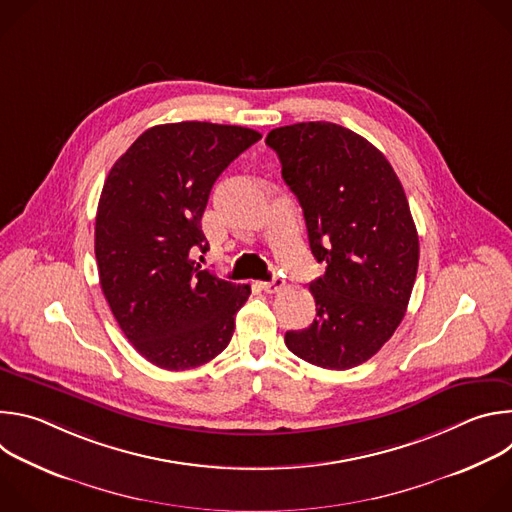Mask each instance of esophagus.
Wrapping results in <instances>:
<instances>
[{"instance_id":"obj_1","label":"esophagus","mask_w":512,"mask_h":512,"mask_svg":"<svg viewBox=\"0 0 512 512\" xmlns=\"http://www.w3.org/2000/svg\"><path fill=\"white\" fill-rule=\"evenodd\" d=\"M283 285H285V281L281 277H273L269 281H261V289L267 291V294H275V291H279Z\"/></svg>"}]
</instances>
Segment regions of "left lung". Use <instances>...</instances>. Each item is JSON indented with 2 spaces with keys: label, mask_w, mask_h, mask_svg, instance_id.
Listing matches in <instances>:
<instances>
[{
  "label": "left lung",
  "mask_w": 512,
  "mask_h": 512,
  "mask_svg": "<svg viewBox=\"0 0 512 512\" xmlns=\"http://www.w3.org/2000/svg\"><path fill=\"white\" fill-rule=\"evenodd\" d=\"M265 143L304 210L316 318L285 332L296 356L346 371L375 356L401 324L419 263V237L403 186L371 141L328 121L271 129Z\"/></svg>",
  "instance_id": "1"
}]
</instances>
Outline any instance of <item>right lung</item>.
<instances>
[{
    "instance_id": "right-lung-1",
    "label": "right lung",
    "mask_w": 512,
    "mask_h": 512,
    "mask_svg": "<svg viewBox=\"0 0 512 512\" xmlns=\"http://www.w3.org/2000/svg\"><path fill=\"white\" fill-rule=\"evenodd\" d=\"M261 139L239 125L182 121L143 131L113 164L97 208L95 257L109 308L133 344L166 371L221 354L251 287L218 279L202 214L216 178Z\"/></svg>"
}]
</instances>
